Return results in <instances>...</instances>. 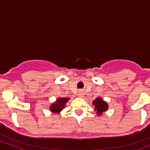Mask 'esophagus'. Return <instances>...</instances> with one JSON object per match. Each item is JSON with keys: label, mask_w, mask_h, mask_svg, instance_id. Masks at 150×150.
Instances as JSON below:
<instances>
[{"label": "esophagus", "mask_w": 150, "mask_h": 150, "mask_svg": "<svg viewBox=\"0 0 150 150\" xmlns=\"http://www.w3.org/2000/svg\"><path fill=\"white\" fill-rule=\"evenodd\" d=\"M83 95V93L82 92H79V93H78V96H79L80 97H82Z\"/></svg>", "instance_id": "1"}]
</instances>
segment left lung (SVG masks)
I'll list each match as a JSON object with an SVG mask.
<instances>
[{
  "label": "left lung",
  "mask_w": 150,
  "mask_h": 150,
  "mask_svg": "<svg viewBox=\"0 0 150 150\" xmlns=\"http://www.w3.org/2000/svg\"><path fill=\"white\" fill-rule=\"evenodd\" d=\"M93 104H94V110L97 112V114L99 115L102 114L104 111L108 109V106L105 102H104L102 98H96L93 102Z\"/></svg>",
  "instance_id": "left-lung-1"
}]
</instances>
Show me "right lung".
Returning a JSON list of instances; mask_svg holds the SVG:
<instances>
[{
	"label": "right lung",
	"instance_id": "1",
	"mask_svg": "<svg viewBox=\"0 0 150 150\" xmlns=\"http://www.w3.org/2000/svg\"><path fill=\"white\" fill-rule=\"evenodd\" d=\"M68 100H69V98H59L57 99L56 103H54L51 106L50 110L54 113L59 112L64 109V105Z\"/></svg>",
	"mask_w": 150,
	"mask_h": 150
}]
</instances>
